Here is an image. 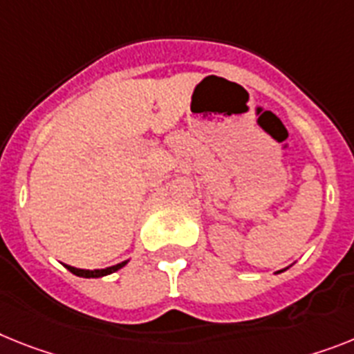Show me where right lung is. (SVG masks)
I'll return each mask as SVG.
<instances>
[{"instance_id": "1", "label": "right lung", "mask_w": 354, "mask_h": 354, "mask_svg": "<svg viewBox=\"0 0 354 354\" xmlns=\"http://www.w3.org/2000/svg\"><path fill=\"white\" fill-rule=\"evenodd\" d=\"M127 261H124V263L120 264H115V266H109V268H104V270H81V268H73V266H68V264H64L68 270H70L71 273H75V275H79V277H104V275H109V273L117 272V270H120L124 264H126Z\"/></svg>"}]
</instances>
